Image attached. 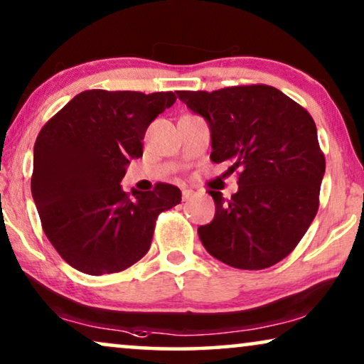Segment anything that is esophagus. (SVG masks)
I'll use <instances>...</instances> for the list:
<instances>
[{
    "label": "esophagus",
    "mask_w": 364,
    "mask_h": 364,
    "mask_svg": "<svg viewBox=\"0 0 364 364\" xmlns=\"http://www.w3.org/2000/svg\"><path fill=\"white\" fill-rule=\"evenodd\" d=\"M193 196H194V191H193V189L183 188V199H184V201H188V199H191Z\"/></svg>",
    "instance_id": "obj_1"
}]
</instances>
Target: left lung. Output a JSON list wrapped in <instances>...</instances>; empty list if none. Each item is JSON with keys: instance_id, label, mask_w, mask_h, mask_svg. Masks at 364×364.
I'll list each match as a JSON object with an SVG mask.
<instances>
[{"instance_id": "1", "label": "left lung", "mask_w": 364, "mask_h": 364, "mask_svg": "<svg viewBox=\"0 0 364 364\" xmlns=\"http://www.w3.org/2000/svg\"><path fill=\"white\" fill-rule=\"evenodd\" d=\"M211 130V160L239 170L226 201L209 191L216 214L199 226L209 254L235 269L260 270L287 257L318 211L325 156L309 112L270 85L178 90Z\"/></svg>"}]
</instances>
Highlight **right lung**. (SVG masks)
<instances>
[{
  "instance_id": "obj_1",
  "label": "right lung",
  "mask_w": 364,
  "mask_h": 364,
  "mask_svg": "<svg viewBox=\"0 0 364 364\" xmlns=\"http://www.w3.org/2000/svg\"><path fill=\"white\" fill-rule=\"evenodd\" d=\"M173 92L85 90L34 143L31 193L50 244L89 275L129 269L148 252L158 214L181 201L173 184L125 193L127 166L143 155L148 125L175 104Z\"/></svg>"
}]
</instances>
